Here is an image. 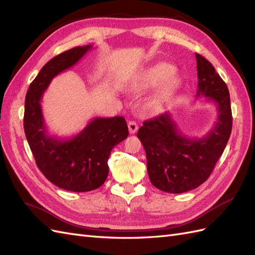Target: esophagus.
<instances>
[{
    "label": "esophagus",
    "mask_w": 255,
    "mask_h": 255,
    "mask_svg": "<svg viewBox=\"0 0 255 255\" xmlns=\"http://www.w3.org/2000/svg\"><path fill=\"white\" fill-rule=\"evenodd\" d=\"M128 130H129L130 134H135L137 132L138 126H137V123L135 121H128Z\"/></svg>",
    "instance_id": "1"
}]
</instances>
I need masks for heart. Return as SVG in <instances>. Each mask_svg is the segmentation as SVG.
<instances>
[{"instance_id":"obj_1","label":"heart","mask_w":255,"mask_h":255,"mask_svg":"<svg viewBox=\"0 0 255 255\" xmlns=\"http://www.w3.org/2000/svg\"><path fill=\"white\" fill-rule=\"evenodd\" d=\"M171 72L172 68L170 66L161 64L150 69L148 72H145L138 80L135 89H146L164 79L159 92L155 97H153L149 102V106L152 110H158L166 95L176 86L177 79L173 74H171Z\"/></svg>"}]
</instances>
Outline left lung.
<instances>
[{"label": "left lung", "instance_id": "left-lung-1", "mask_svg": "<svg viewBox=\"0 0 255 255\" xmlns=\"http://www.w3.org/2000/svg\"><path fill=\"white\" fill-rule=\"evenodd\" d=\"M197 98L217 106V120L205 136L191 138L182 134L172 115L166 112L144 121L138 129L151 183L165 192L182 194L204 183L223 153L232 130L229 89L210 61L196 53Z\"/></svg>", "mask_w": 255, "mask_h": 255}]
</instances>
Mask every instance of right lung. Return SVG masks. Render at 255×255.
<instances>
[{"label": "right lung", "mask_w": 255, "mask_h": 255, "mask_svg": "<svg viewBox=\"0 0 255 255\" xmlns=\"http://www.w3.org/2000/svg\"><path fill=\"white\" fill-rule=\"evenodd\" d=\"M92 45L68 50L45 64L29 85L25 97L24 132L36 164L59 188L83 192L99 188L109 175L110 154L125 140L128 128L123 117L94 118L71 138L50 135L41 109L44 90L57 74L74 66Z\"/></svg>", "instance_id": "add662e5"}]
</instances>
